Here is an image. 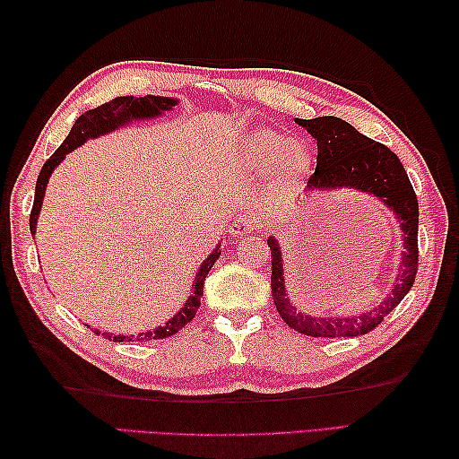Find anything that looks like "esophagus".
Returning a JSON list of instances; mask_svg holds the SVG:
<instances>
[{
  "label": "esophagus",
  "instance_id": "1",
  "mask_svg": "<svg viewBox=\"0 0 459 459\" xmlns=\"http://www.w3.org/2000/svg\"><path fill=\"white\" fill-rule=\"evenodd\" d=\"M255 222H256V219L252 217V214H242V217H237L235 221L230 222L229 230L237 237H245V235H248L252 229H255Z\"/></svg>",
  "mask_w": 459,
  "mask_h": 459
}]
</instances>
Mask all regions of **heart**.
<instances>
[{"label": "heart", "instance_id": "heart-1", "mask_svg": "<svg viewBox=\"0 0 459 459\" xmlns=\"http://www.w3.org/2000/svg\"><path fill=\"white\" fill-rule=\"evenodd\" d=\"M247 161L256 173L274 168L270 191L276 195L296 189L311 169V153L301 143H291L288 135L276 130H258L248 142Z\"/></svg>", "mask_w": 459, "mask_h": 459}]
</instances>
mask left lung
<instances>
[{"instance_id":"left-lung-1","label":"left lung","mask_w":459,"mask_h":459,"mask_svg":"<svg viewBox=\"0 0 459 459\" xmlns=\"http://www.w3.org/2000/svg\"><path fill=\"white\" fill-rule=\"evenodd\" d=\"M317 140V168L307 181V191L357 189L368 193L391 209L404 237L403 270L398 272L391 294L368 314L353 317L304 316L290 304L286 294L281 250L274 237L268 238L272 255V299L278 314L298 333L311 337H357L373 331L411 291L418 270V199L412 183L396 153L335 116L296 120Z\"/></svg>"}]
</instances>
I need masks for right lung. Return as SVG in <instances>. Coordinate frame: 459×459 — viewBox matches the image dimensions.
<instances>
[{
  "instance_id": "add662e5",
  "label": "right lung",
  "mask_w": 459,
  "mask_h": 459,
  "mask_svg": "<svg viewBox=\"0 0 459 459\" xmlns=\"http://www.w3.org/2000/svg\"><path fill=\"white\" fill-rule=\"evenodd\" d=\"M178 104L175 99H168V96H142V99H135V96H118L110 102H106L99 108L84 112L79 120L74 122L71 134L66 135V140L61 143L51 158H48L43 165L41 173L37 178V185H35V201H33V209L31 214H29V229H31V235H35L37 229V219L39 212H41V204H43V197H45V189L48 178L55 171V168L61 163L66 153H71L73 150L79 148L86 140L91 138H99V135H104L108 132L118 130L120 126L128 124L132 120H148V118H155L163 112L171 110L173 106ZM221 247L214 248L211 255L207 256V260L203 262L197 276H195L193 281V294L189 296L187 304H185L178 314H175L169 321H165V325L155 327L153 331H145V333H138V335H112V333H102L104 339L108 341H116V343H122V341H153V339H165L171 337L193 321L195 314L201 306V296H203V286H204V278H207L209 270L212 268L214 262L221 256ZM96 335H100V331L94 329Z\"/></svg>"
}]
</instances>
